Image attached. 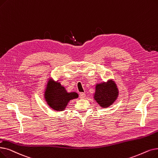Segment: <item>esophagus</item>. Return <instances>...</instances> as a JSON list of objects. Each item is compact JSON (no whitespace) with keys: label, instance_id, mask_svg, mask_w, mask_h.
<instances>
[{"label":"esophagus","instance_id":"obj_1","mask_svg":"<svg viewBox=\"0 0 158 158\" xmlns=\"http://www.w3.org/2000/svg\"><path fill=\"white\" fill-rule=\"evenodd\" d=\"M79 97L81 99H85V98L86 97V94L85 93H80Z\"/></svg>","mask_w":158,"mask_h":158}]
</instances>
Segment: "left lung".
Segmentation results:
<instances>
[{
	"mask_svg": "<svg viewBox=\"0 0 158 158\" xmlns=\"http://www.w3.org/2000/svg\"><path fill=\"white\" fill-rule=\"evenodd\" d=\"M118 95V88L111 79L107 83L102 82L96 85L94 98L101 107L107 108L114 103Z\"/></svg>",
	"mask_w": 158,
	"mask_h": 158,
	"instance_id": "obj_1",
	"label": "left lung"
}]
</instances>
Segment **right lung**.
<instances>
[{
    "label": "right lung",
    "mask_w": 158,
    "mask_h": 158,
    "mask_svg": "<svg viewBox=\"0 0 158 158\" xmlns=\"http://www.w3.org/2000/svg\"><path fill=\"white\" fill-rule=\"evenodd\" d=\"M76 92L68 93L58 82H55L52 79L48 81L44 98L47 104L54 110L63 111L70 100L78 98Z\"/></svg>",
    "instance_id": "add662e5"
}]
</instances>
